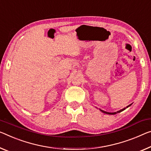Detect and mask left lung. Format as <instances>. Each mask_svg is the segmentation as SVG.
<instances>
[{
	"label": "left lung",
	"mask_w": 151,
	"mask_h": 151,
	"mask_svg": "<svg viewBox=\"0 0 151 151\" xmlns=\"http://www.w3.org/2000/svg\"><path fill=\"white\" fill-rule=\"evenodd\" d=\"M131 105H132V104H131ZM131 105H128V106H126V108L128 107V106H130ZM126 108H124V109H121V110H120V111H117V112H114V113H109V112H106V111H103V110H101V109H100V111H102V112L104 113H106V114H109V115H115V114H117V113H120V112H122V111H124L125 109H126Z\"/></svg>",
	"instance_id": "obj_1"
}]
</instances>
